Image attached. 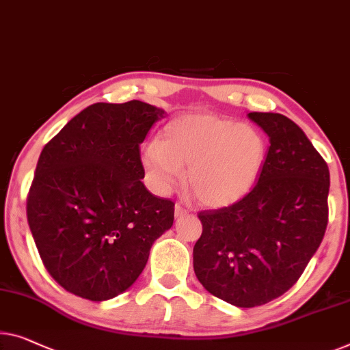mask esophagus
<instances>
[{
	"instance_id": "1",
	"label": "esophagus",
	"mask_w": 350,
	"mask_h": 350,
	"mask_svg": "<svg viewBox=\"0 0 350 350\" xmlns=\"http://www.w3.org/2000/svg\"><path fill=\"white\" fill-rule=\"evenodd\" d=\"M187 213H189V211H187L185 207H182L180 204H176V207H174V215H176V218L185 217Z\"/></svg>"
}]
</instances>
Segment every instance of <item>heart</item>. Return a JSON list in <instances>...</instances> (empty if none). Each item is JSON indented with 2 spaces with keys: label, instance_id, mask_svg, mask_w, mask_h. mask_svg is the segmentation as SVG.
<instances>
[{
  "label": "heart",
  "instance_id": "heart-1",
  "mask_svg": "<svg viewBox=\"0 0 350 350\" xmlns=\"http://www.w3.org/2000/svg\"><path fill=\"white\" fill-rule=\"evenodd\" d=\"M267 159V142L256 127L211 113L179 116L161 142L144 149L143 166L154 189L166 193L189 170L193 195L207 207L236 204L256 187Z\"/></svg>",
  "mask_w": 350,
  "mask_h": 350
}]
</instances>
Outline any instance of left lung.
<instances>
[{"label":"left lung","mask_w":350,"mask_h":350,"mask_svg":"<svg viewBox=\"0 0 350 350\" xmlns=\"http://www.w3.org/2000/svg\"><path fill=\"white\" fill-rule=\"evenodd\" d=\"M269 135L254 189L236 204L201 211L193 248L196 278L239 308L269 304L289 291L324 239L330 173L299 125L278 113H248Z\"/></svg>","instance_id":"1"}]
</instances>
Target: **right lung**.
<instances>
[{
  "label": "right lung",
  "mask_w": 350,
  "mask_h": 350,
  "mask_svg": "<svg viewBox=\"0 0 350 350\" xmlns=\"http://www.w3.org/2000/svg\"><path fill=\"white\" fill-rule=\"evenodd\" d=\"M165 111L139 100L94 103L42 149L26 215L46 272L92 301L132 286L174 202L142 179L139 144Z\"/></svg>",
  "instance_id": "1"
}]
</instances>
